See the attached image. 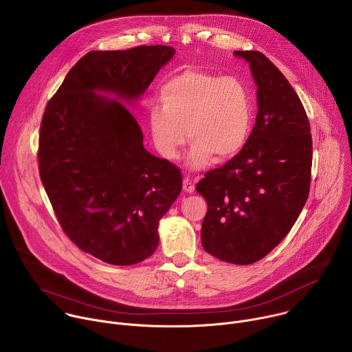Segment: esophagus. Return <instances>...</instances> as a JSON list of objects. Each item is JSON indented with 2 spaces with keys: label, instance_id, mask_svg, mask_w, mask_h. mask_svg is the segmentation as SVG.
I'll return each mask as SVG.
<instances>
[{
  "label": "esophagus",
  "instance_id": "34e87169",
  "mask_svg": "<svg viewBox=\"0 0 352 352\" xmlns=\"http://www.w3.org/2000/svg\"><path fill=\"white\" fill-rule=\"evenodd\" d=\"M184 190L188 193H192L195 190V182L188 177L184 178Z\"/></svg>",
  "mask_w": 352,
  "mask_h": 352
}]
</instances>
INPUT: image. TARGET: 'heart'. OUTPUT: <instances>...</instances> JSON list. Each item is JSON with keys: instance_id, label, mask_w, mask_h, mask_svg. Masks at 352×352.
<instances>
[{"instance_id": "b5f03b06", "label": "heart", "mask_w": 352, "mask_h": 352, "mask_svg": "<svg viewBox=\"0 0 352 352\" xmlns=\"http://www.w3.org/2000/svg\"><path fill=\"white\" fill-rule=\"evenodd\" d=\"M162 107L148 110L150 133L159 153L175 160L188 139L195 167L228 160L245 147L255 120L254 97L236 76L185 69L163 83Z\"/></svg>"}]
</instances>
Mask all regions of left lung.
Returning <instances> with one entry per match:
<instances>
[{
    "label": "left lung",
    "mask_w": 352,
    "mask_h": 352,
    "mask_svg": "<svg viewBox=\"0 0 352 352\" xmlns=\"http://www.w3.org/2000/svg\"><path fill=\"white\" fill-rule=\"evenodd\" d=\"M258 85V116L238 155L196 184L208 202L200 239L208 254L250 265L284 239L311 188L312 135L307 111L280 69L261 52H234Z\"/></svg>",
    "instance_id": "8db88e82"
}]
</instances>
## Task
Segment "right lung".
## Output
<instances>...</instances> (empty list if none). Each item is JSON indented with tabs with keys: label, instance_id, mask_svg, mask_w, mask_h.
Segmentation results:
<instances>
[{
	"label": "right lung",
	"instance_id": "add662e5",
	"mask_svg": "<svg viewBox=\"0 0 352 352\" xmlns=\"http://www.w3.org/2000/svg\"><path fill=\"white\" fill-rule=\"evenodd\" d=\"M168 45L90 52L45 106L38 173L57 220L83 252L116 266L152 256L159 221L182 189L181 170L143 147L129 109L174 56Z\"/></svg>",
	"mask_w": 352,
	"mask_h": 352
}]
</instances>
